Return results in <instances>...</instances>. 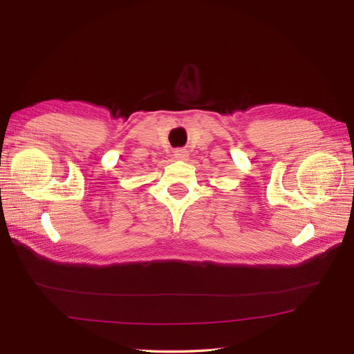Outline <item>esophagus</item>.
Segmentation results:
<instances>
[{
  "mask_svg": "<svg viewBox=\"0 0 354 354\" xmlns=\"http://www.w3.org/2000/svg\"><path fill=\"white\" fill-rule=\"evenodd\" d=\"M173 156H175L176 160H185V158L189 156V152H187L185 149H176L175 152H173Z\"/></svg>",
  "mask_w": 354,
  "mask_h": 354,
  "instance_id": "esophagus-1",
  "label": "esophagus"
}]
</instances>
